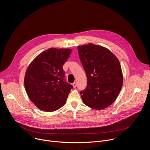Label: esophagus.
Here are the masks:
<instances>
[{
  "label": "esophagus",
  "instance_id": "1",
  "mask_svg": "<svg viewBox=\"0 0 150 150\" xmlns=\"http://www.w3.org/2000/svg\"><path fill=\"white\" fill-rule=\"evenodd\" d=\"M72 85H73V87H74V88H75V87H76V85H77V83H76V82H74V83H72Z\"/></svg>",
  "mask_w": 150,
  "mask_h": 150
}]
</instances>
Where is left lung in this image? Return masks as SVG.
I'll return each mask as SVG.
<instances>
[{
    "label": "left lung",
    "mask_w": 150,
    "mask_h": 150,
    "mask_svg": "<svg viewBox=\"0 0 150 150\" xmlns=\"http://www.w3.org/2000/svg\"><path fill=\"white\" fill-rule=\"evenodd\" d=\"M77 48L87 77L86 88L80 91L83 102L96 110L108 108L116 99L122 87L119 60L108 49L93 43Z\"/></svg>",
    "instance_id": "8db88e82"
}]
</instances>
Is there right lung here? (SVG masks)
Segmentation results:
<instances>
[{"instance_id":"right-lung-1","label":"right lung","mask_w":150,"mask_h":150,"mask_svg":"<svg viewBox=\"0 0 150 150\" xmlns=\"http://www.w3.org/2000/svg\"><path fill=\"white\" fill-rule=\"evenodd\" d=\"M71 52L69 49L50 48L38 54L28 66L25 88L39 109L53 112L65 104L73 86L66 81L62 67Z\"/></svg>"}]
</instances>
